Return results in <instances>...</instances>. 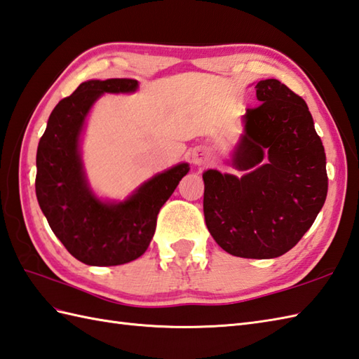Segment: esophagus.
I'll return each mask as SVG.
<instances>
[{"instance_id": "34e87169", "label": "esophagus", "mask_w": 359, "mask_h": 359, "mask_svg": "<svg viewBox=\"0 0 359 359\" xmlns=\"http://www.w3.org/2000/svg\"><path fill=\"white\" fill-rule=\"evenodd\" d=\"M203 157H205V151H202V149H197V151L193 153V162L200 163L203 161Z\"/></svg>"}]
</instances>
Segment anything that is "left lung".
<instances>
[{
	"label": "left lung",
	"mask_w": 359,
	"mask_h": 359,
	"mask_svg": "<svg viewBox=\"0 0 359 359\" xmlns=\"http://www.w3.org/2000/svg\"><path fill=\"white\" fill-rule=\"evenodd\" d=\"M234 154L243 176L203 172L208 231L231 255L275 258L290 251L326 202V153L304 99L277 79L255 86Z\"/></svg>",
	"instance_id": "left-lung-1"
}]
</instances>
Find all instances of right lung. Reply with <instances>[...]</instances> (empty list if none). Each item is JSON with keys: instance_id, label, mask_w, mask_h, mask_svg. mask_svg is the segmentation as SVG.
Returning <instances> with one entry per match:
<instances>
[{"instance_id": "obj_1", "label": "right lung", "mask_w": 359, "mask_h": 359, "mask_svg": "<svg viewBox=\"0 0 359 359\" xmlns=\"http://www.w3.org/2000/svg\"><path fill=\"white\" fill-rule=\"evenodd\" d=\"M136 79L87 81L57 102L36 151V198L50 228L74 258L90 266L136 260L151 241L157 214L189 171L179 163L145 182L119 203L102 202L82 168L79 136L91 105L104 93H131Z\"/></svg>"}]
</instances>
